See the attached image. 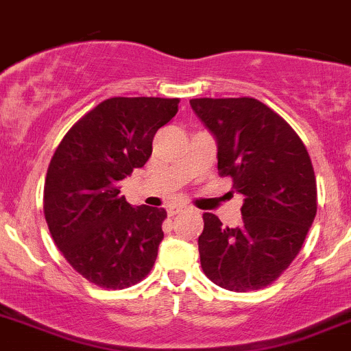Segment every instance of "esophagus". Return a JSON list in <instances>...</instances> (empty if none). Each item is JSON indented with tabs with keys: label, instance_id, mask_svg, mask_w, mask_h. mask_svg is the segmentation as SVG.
Instances as JSON below:
<instances>
[{
	"label": "esophagus",
	"instance_id": "obj_1",
	"mask_svg": "<svg viewBox=\"0 0 351 351\" xmlns=\"http://www.w3.org/2000/svg\"><path fill=\"white\" fill-rule=\"evenodd\" d=\"M182 211H186V208H182V206H172V208L167 209L169 216H176V215H179V213H182Z\"/></svg>",
	"mask_w": 351,
	"mask_h": 351
}]
</instances>
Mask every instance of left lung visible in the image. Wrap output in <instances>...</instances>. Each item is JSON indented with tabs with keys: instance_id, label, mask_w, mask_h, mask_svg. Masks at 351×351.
<instances>
[{
	"instance_id": "1",
	"label": "left lung",
	"mask_w": 351,
	"mask_h": 351,
	"mask_svg": "<svg viewBox=\"0 0 351 351\" xmlns=\"http://www.w3.org/2000/svg\"><path fill=\"white\" fill-rule=\"evenodd\" d=\"M191 108L218 142L219 176L243 194L241 221L223 226L204 213L201 267L234 292L272 284L301 250L317 209L316 177L304 143L284 118L254 97H199Z\"/></svg>"
}]
</instances>
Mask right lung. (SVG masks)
Returning a JSON list of instances; mask_svg holds the SVG:
<instances>
[{"label":"right lung","mask_w":351,"mask_h":351,"mask_svg":"<svg viewBox=\"0 0 351 351\" xmlns=\"http://www.w3.org/2000/svg\"><path fill=\"white\" fill-rule=\"evenodd\" d=\"M177 97H110L86 113L57 147L43 187V213L72 269L104 289L135 285L154 267L164 238L162 208H133L120 180L147 164Z\"/></svg>","instance_id":"right-lung-1"}]
</instances>
